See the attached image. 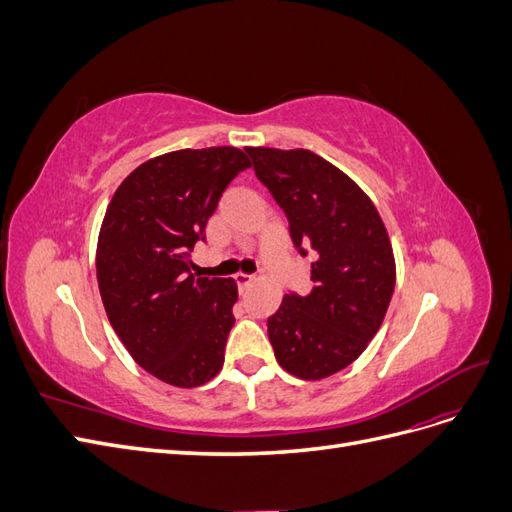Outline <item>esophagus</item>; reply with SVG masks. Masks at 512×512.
Returning a JSON list of instances; mask_svg holds the SVG:
<instances>
[{
  "instance_id": "34e87169",
  "label": "esophagus",
  "mask_w": 512,
  "mask_h": 512,
  "mask_svg": "<svg viewBox=\"0 0 512 512\" xmlns=\"http://www.w3.org/2000/svg\"><path fill=\"white\" fill-rule=\"evenodd\" d=\"M235 282H237V286L243 290V288H247V286H250V284L254 282V277H252V275H245V273H237V275H235Z\"/></svg>"
}]
</instances>
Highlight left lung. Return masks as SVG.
<instances>
[{"instance_id": "obj_1", "label": "left lung", "mask_w": 512, "mask_h": 512, "mask_svg": "<svg viewBox=\"0 0 512 512\" xmlns=\"http://www.w3.org/2000/svg\"><path fill=\"white\" fill-rule=\"evenodd\" d=\"M245 151L284 209L294 245L316 256L312 290L286 294L267 322L275 359L301 380L329 378L359 359L382 327L397 275L389 232L359 185L314 151Z\"/></svg>"}]
</instances>
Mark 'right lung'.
I'll return each instance as SVG.
<instances>
[{
	"mask_svg": "<svg viewBox=\"0 0 512 512\" xmlns=\"http://www.w3.org/2000/svg\"><path fill=\"white\" fill-rule=\"evenodd\" d=\"M250 166L237 147L162 153L134 168L106 207L96 275L108 322L132 359L170 386L194 389L224 365L237 284L192 273L188 252Z\"/></svg>",
	"mask_w": 512,
	"mask_h": 512,
	"instance_id": "obj_1",
	"label": "right lung"
}]
</instances>
